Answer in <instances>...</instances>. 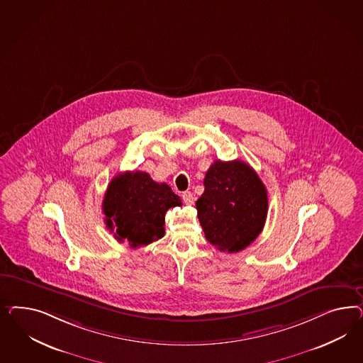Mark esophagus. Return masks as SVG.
<instances>
[{
    "mask_svg": "<svg viewBox=\"0 0 363 363\" xmlns=\"http://www.w3.org/2000/svg\"><path fill=\"white\" fill-rule=\"evenodd\" d=\"M182 199H184V202H185L186 205H193V203H194V196H193L191 191H185V193L182 194Z\"/></svg>",
    "mask_w": 363,
    "mask_h": 363,
    "instance_id": "obj_1",
    "label": "esophagus"
}]
</instances>
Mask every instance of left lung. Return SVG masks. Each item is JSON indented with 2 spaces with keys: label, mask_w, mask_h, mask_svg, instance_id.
I'll return each instance as SVG.
<instances>
[{
  "label": "left lung",
  "mask_w": 363,
  "mask_h": 363,
  "mask_svg": "<svg viewBox=\"0 0 363 363\" xmlns=\"http://www.w3.org/2000/svg\"><path fill=\"white\" fill-rule=\"evenodd\" d=\"M196 202L205 238L220 252L237 253L262 231L267 217V191L252 166L243 161H216Z\"/></svg>",
  "instance_id": "1"
}]
</instances>
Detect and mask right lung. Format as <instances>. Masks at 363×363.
Segmentation results:
<instances>
[{"mask_svg":"<svg viewBox=\"0 0 363 363\" xmlns=\"http://www.w3.org/2000/svg\"><path fill=\"white\" fill-rule=\"evenodd\" d=\"M174 206H182L181 198L145 172L114 177L102 202L106 228L133 249L164 237L166 211Z\"/></svg>","mask_w":363,"mask_h":363,"instance_id":"right-lung-1","label":"right lung"}]
</instances>
